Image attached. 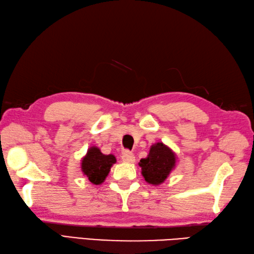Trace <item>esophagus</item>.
Listing matches in <instances>:
<instances>
[{
  "label": "esophagus",
  "mask_w": 254,
  "mask_h": 254,
  "mask_svg": "<svg viewBox=\"0 0 254 254\" xmlns=\"http://www.w3.org/2000/svg\"><path fill=\"white\" fill-rule=\"evenodd\" d=\"M121 159L123 162H127V163H132L135 161V157L132 154V152H129L128 150H126L125 152H122V156Z\"/></svg>",
  "instance_id": "obj_1"
}]
</instances>
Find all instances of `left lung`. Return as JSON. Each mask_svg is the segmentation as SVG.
Here are the masks:
<instances>
[{
	"instance_id": "left-lung-1",
	"label": "left lung",
	"mask_w": 254,
	"mask_h": 254,
	"mask_svg": "<svg viewBox=\"0 0 254 254\" xmlns=\"http://www.w3.org/2000/svg\"><path fill=\"white\" fill-rule=\"evenodd\" d=\"M175 154L163 143H157L150 147L149 154L145 159H140L141 168L145 181L151 185H160L167 180L169 174L175 167Z\"/></svg>"
}]
</instances>
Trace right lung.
<instances>
[{
  "label": "right lung",
  "mask_w": 254,
  "mask_h": 254,
  "mask_svg": "<svg viewBox=\"0 0 254 254\" xmlns=\"http://www.w3.org/2000/svg\"><path fill=\"white\" fill-rule=\"evenodd\" d=\"M116 161L114 155H104L98 147L93 146L82 158L81 170L92 184L99 185L107 178Z\"/></svg>",
  "instance_id": "obj_1"
}]
</instances>
